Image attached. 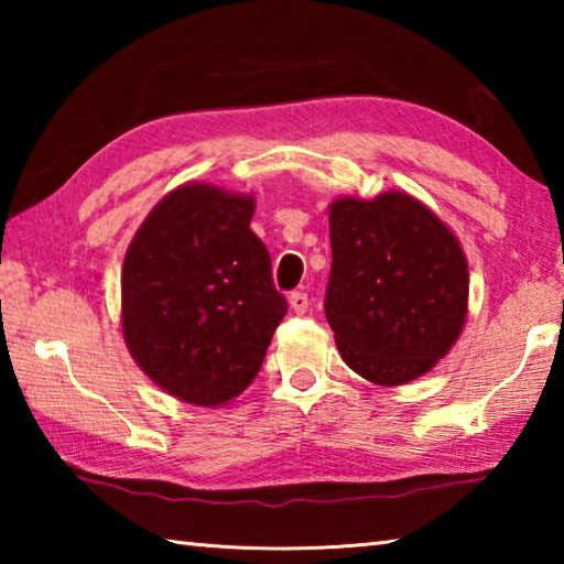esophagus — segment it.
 Returning <instances> with one entry per match:
<instances>
[{"label":"esophagus","mask_w":564,"mask_h":564,"mask_svg":"<svg viewBox=\"0 0 564 564\" xmlns=\"http://www.w3.org/2000/svg\"><path fill=\"white\" fill-rule=\"evenodd\" d=\"M289 305H291V311L293 313H305L308 311V293H303V291H293L291 295H289Z\"/></svg>","instance_id":"obj_1"}]
</instances>
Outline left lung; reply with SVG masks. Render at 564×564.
<instances>
[{"mask_svg": "<svg viewBox=\"0 0 564 564\" xmlns=\"http://www.w3.org/2000/svg\"><path fill=\"white\" fill-rule=\"evenodd\" d=\"M326 318L340 358L376 386L425 376L460 338L470 271L463 246L405 191L328 206Z\"/></svg>", "mask_w": 564, "mask_h": 564, "instance_id": "1", "label": "left lung"}]
</instances>
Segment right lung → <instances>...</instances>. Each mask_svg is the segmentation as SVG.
<instances>
[{"label": "right lung", "mask_w": 564, "mask_h": 564, "mask_svg": "<svg viewBox=\"0 0 564 564\" xmlns=\"http://www.w3.org/2000/svg\"><path fill=\"white\" fill-rule=\"evenodd\" d=\"M256 198L188 181L133 234L121 269V333L169 395L221 408L253 383L289 303L251 231Z\"/></svg>", "instance_id": "1"}]
</instances>
